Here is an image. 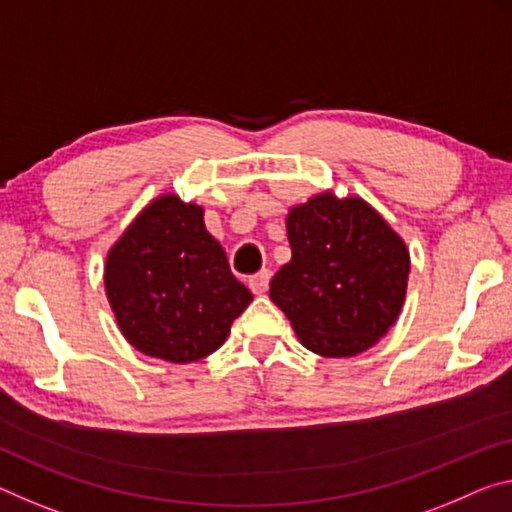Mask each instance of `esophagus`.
I'll return each instance as SVG.
<instances>
[{"mask_svg":"<svg viewBox=\"0 0 512 512\" xmlns=\"http://www.w3.org/2000/svg\"><path fill=\"white\" fill-rule=\"evenodd\" d=\"M269 282H271V271L264 269V271L255 273L253 278L248 280V287H250V291H253V294H264V291L269 289Z\"/></svg>","mask_w":512,"mask_h":512,"instance_id":"34e87169","label":"esophagus"}]
</instances>
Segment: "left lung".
<instances>
[{
  "label": "left lung",
  "instance_id": "1",
  "mask_svg": "<svg viewBox=\"0 0 512 512\" xmlns=\"http://www.w3.org/2000/svg\"><path fill=\"white\" fill-rule=\"evenodd\" d=\"M291 262L271 300L300 344L326 358L367 351L394 326L408 287L403 239L362 198L321 193L287 216Z\"/></svg>",
  "mask_w": 512,
  "mask_h": 512
}]
</instances>
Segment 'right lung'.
Here are the masks:
<instances>
[{"label":"right lung","mask_w":512,"mask_h":512,"mask_svg":"<svg viewBox=\"0 0 512 512\" xmlns=\"http://www.w3.org/2000/svg\"><path fill=\"white\" fill-rule=\"evenodd\" d=\"M104 287L127 342L175 364L214 353L253 300L205 230L202 207L177 196L150 202L127 227L109 250Z\"/></svg>","instance_id":"add662e5"}]
</instances>
